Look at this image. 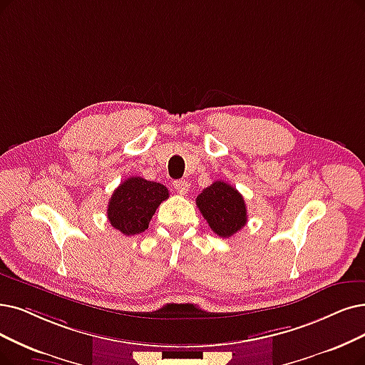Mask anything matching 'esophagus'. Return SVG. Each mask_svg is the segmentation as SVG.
Instances as JSON below:
<instances>
[{
    "label": "esophagus",
    "mask_w": 365,
    "mask_h": 365,
    "mask_svg": "<svg viewBox=\"0 0 365 365\" xmlns=\"http://www.w3.org/2000/svg\"><path fill=\"white\" fill-rule=\"evenodd\" d=\"M173 187L180 195H185L188 192V188H190V184H188L185 180H178V181H173Z\"/></svg>",
    "instance_id": "obj_1"
}]
</instances>
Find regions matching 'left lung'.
Segmentation results:
<instances>
[{
  "label": "left lung",
  "instance_id": "obj_1",
  "mask_svg": "<svg viewBox=\"0 0 365 365\" xmlns=\"http://www.w3.org/2000/svg\"><path fill=\"white\" fill-rule=\"evenodd\" d=\"M196 205L214 233L229 238L247 223L244 197L235 187L215 181L196 197Z\"/></svg>",
  "mask_w": 365,
  "mask_h": 365
}]
</instances>
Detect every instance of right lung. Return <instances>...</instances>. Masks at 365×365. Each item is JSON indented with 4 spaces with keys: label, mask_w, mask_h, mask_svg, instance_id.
Returning <instances> with one entry per match:
<instances>
[{
    "label": "right lung",
    "mask_w": 365,
    "mask_h": 365,
    "mask_svg": "<svg viewBox=\"0 0 365 365\" xmlns=\"http://www.w3.org/2000/svg\"><path fill=\"white\" fill-rule=\"evenodd\" d=\"M169 197L168 188L140 177L124 180L112 193L108 205V220L124 235H139L148 229L160 203Z\"/></svg>",
    "instance_id": "add662e5"
}]
</instances>
